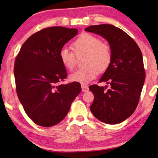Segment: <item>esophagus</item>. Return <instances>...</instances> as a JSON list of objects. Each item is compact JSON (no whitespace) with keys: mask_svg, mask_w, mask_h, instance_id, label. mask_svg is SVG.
<instances>
[{"mask_svg":"<svg viewBox=\"0 0 158 158\" xmlns=\"http://www.w3.org/2000/svg\"><path fill=\"white\" fill-rule=\"evenodd\" d=\"M81 89H82L83 92H87L88 90H89V87H88L87 85H81Z\"/></svg>","mask_w":158,"mask_h":158,"instance_id":"obj_1","label":"esophagus"}]
</instances>
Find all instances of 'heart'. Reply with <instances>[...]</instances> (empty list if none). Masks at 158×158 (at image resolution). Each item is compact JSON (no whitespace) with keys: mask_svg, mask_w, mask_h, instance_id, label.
<instances>
[{"mask_svg":"<svg viewBox=\"0 0 158 158\" xmlns=\"http://www.w3.org/2000/svg\"><path fill=\"white\" fill-rule=\"evenodd\" d=\"M73 49L77 56L85 54V56L83 64L85 67L70 74L71 81L89 84L98 77L99 71L103 73L110 65L112 58L110 47L91 34L80 35L73 43ZM58 58L65 69L71 71L74 68L75 56L68 49L62 48L58 53Z\"/></svg>","mask_w":158,"mask_h":158,"instance_id":"obj_1","label":"heart"}]
</instances>
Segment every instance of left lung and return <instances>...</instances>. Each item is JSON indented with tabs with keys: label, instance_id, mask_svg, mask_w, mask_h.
I'll list each match as a JSON object with an SVG mask.
<instances>
[{
	"label": "left lung",
	"instance_id": "obj_1",
	"mask_svg": "<svg viewBox=\"0 0 158 158\" xmlns=\"http://www.w3.org/2000/svg\"><path fill=\"white\" fill-rule=\"evenodd\" d=\"M85 31L106 39L112 55L110 65L99 81L106 82L109 89L106 90L108 85L89 86L95 97L90 111L102 122L120 123L138 105L146 77L142 53L132 37L113 25L90 26Z\"/></svg>",
	"mask_w": 158,
	"mask_h": 158
}]
</instances>
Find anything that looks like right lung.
<instances>
[{
  "instance_id": "1",
  "label": "right lung",
  "mask_w": 158,
  "mask_h": 158,
  "mask_svg": "<svg viewBox=\"0 0 158 158\" xmlns=\"http://www.w3.org/2000/svg\"><path fill=\"white\" fill-rule=\"evenodd\" d=\"M78 33L77 28L53 26L28 37L15 62L16 89L28 117L42 127L56 125L66 116L81 90L79 82L61 84L67 77L58 53Z\"/></svg>"
}]
</instances>
